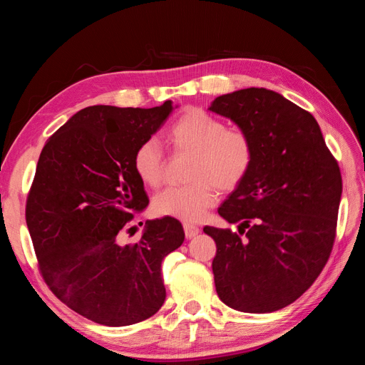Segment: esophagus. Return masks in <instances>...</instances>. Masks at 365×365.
<instances>
[{
  "label": "esophagus",
  "mask_w": 365,
  "mask_h": 365,
  "mask_svg": "<svg viewBox=\"0 0 365 365\" xmlns=\"http://www.w3.org/2000/svg\"><path fill=\"white\" fill-rule=\"evenodd\" d=\"M200 228H197L196 225H192V224H184V233H185V237L187 239H193L195 236L200 235Z\"/></svg>",
  "instance_id": "obj_1"
}]
</instances>
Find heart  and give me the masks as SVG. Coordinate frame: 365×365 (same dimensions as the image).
Masks as SVG:
<instances>
[{"label": "heart", "mask_w": 365, "mask_h": 365, "mask_svg": "<svg viewBox=\"0 0 365 365\" xmlns=\"http://www.w3.org/2000/svg\"><path fill=\"white\" fill-rule=\"evenodd\" d=\"M176 152L193 153L189 181L158 193L152 208L158 216L196 222L217 200L216 187L231 192L245 181L252 161L254 143L242 128H227L219 117L192 106L178 117L168 132ZM134 169L146 185L157 189L163 184L165 157L155 138L141 143L134 153Z\"/></svg>", "instance_id": "heart-1"}]
</instances>
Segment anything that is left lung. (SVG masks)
<instances>
[{
  "instance_id": "obj_1",
  "label": "left lung",
  "mask_w": 365,
  "mask_h": 365,
  "mask_svg": "<svg viewBox=\"0 0 365 365\" xmlns=\"http://www.w3.org/2000/svg\"><path fill=\"white\" fill-rule=\"evenodd\" d=\"M210 111L245 129L252 168L204 227L216 242V292L240 312L279 311L302 297L329 260L342 192L339 165L311 113L264 88L216 97Z\"/></svg>"
}]
</instances>
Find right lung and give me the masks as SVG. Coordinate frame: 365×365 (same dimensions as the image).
<instances>
[{"mask_svg":"<svg viewBox=\"0 0 365 365\" xmlns=\"http://www.w3.org/2000/svg\"><path fill=\"white\" fill-rule=\"evenodd\" d=\"M172 109L170 101L149 109L88 106L41 152L26 204L39 272L62 303L94 323L145 322L165 300L161 262L184 242L180 220H149L137 244L120 237L149 204L134 153Z\"/></svg>","mask_w":365,"mask_h":365,"instance_id":"1","label":"right lung"}]
</instances>
